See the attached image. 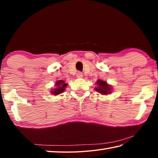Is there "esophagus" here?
Instances as JSON below:
<instances>
[{
	"instance_id": "esophagus-1",
	"label": "esophagus",
	"mask_w": 158,
	"mask_h": 158,
	"mask_svg": "<svg viewBox=\"0 0 158 158\" xmlns=\"http://www.w3.org/2000/svg\"><path fill=\"white\" fill-rule=\"evenodd\" d=\"M82 73H81V72H78V73H77V77H78V78H81L82 77Z\"/></svg>"
}]
</instances>
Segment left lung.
<instances>
[{"label": "left lung", "instance_id": "obj_1", "mask_svg": "<svg viewBox=\"0 0 158 158\" xmlns=\"http://www.w3.org/2000/svg\"><path fill=\"white\" fill-rule=\"evenodd\" d=\"M97 84H98V87L95 89L96 91L102 93V95H107L108 93H111V87L106 84V81L98 80L97 81Z\"/></svg>", "mask_w": 158, "mask_h": 158}]
</instances>
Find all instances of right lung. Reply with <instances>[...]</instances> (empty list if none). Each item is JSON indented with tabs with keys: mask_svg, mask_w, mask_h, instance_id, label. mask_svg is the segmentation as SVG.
Instances as JSON below:
<instances>
[{
	"mask_svg": "<svg viewBox=\"0 0 158 158\" xmlns=\"http://www.w3.org/2000/svg\"><path fill=\"white\" fill-rule=\"evenodd\" d=\"M56 85H57V88L54 90H53L52 91V94H54L55 95H56L60 94L61 93H63L64 90H65V87L67 86L68 84H65V81H62V80H60V81H58L56 82Z\"/></svg>",
	"mask_w": 158,
	"mask_h": 158,
	"instance_id": "add662e5",
	"label": "right lung"
}]
</instances>
